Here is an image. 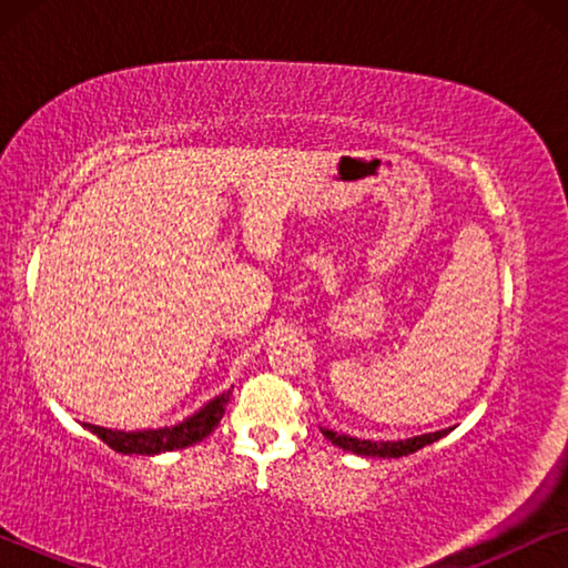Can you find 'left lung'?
<instances>
[{
    "instance_id": "left-lung-1",
    "label": "left lung",
    "mask_w": 568,
    "mask_h": 568,
    "mask_svg": "<svg viewBox=\"0 0 568 568\" xmlns=\"http://www.w3.org/2000/svg\"><path fill=\"white\" fill-rule=\"evenodd\" d=\"M450 428L436 430V434H420L413 438H400V440H365V438H355V436H345V434H335L331 428H321V434L331 440L333 446H338L348 454L355 456H368V458H400L408 454H416L423 446H430L434 440L444 438Z\"/></svg>"
}]
</instances>
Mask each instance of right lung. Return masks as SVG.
Returning <instances> with one entry per match:
<instances>
[{
  "label": "right lung",
  "instance_id": "add662e5",
  "mask_svg": "<svg viewBox=\"0 0 568 568\" xmlns=\"http://www.w3.org/2000/svg\"><path fill=\"white\" fill-rule=\"evenodd\" d=\"M230 396H233V390L220 393V396H215L213 400H207L203 408L192 413L190 418L175 423V426H165V428L114 430V428L94 426V423H82V428H88L90 434L104 440V444H108L112 450H118V454L158 456V454H168V450L195 446V444H200V440L213 434L220 418H223Z\"/></svg>",
  "mask_w": 568,
  "mask_h": 568
}]
</instances>
